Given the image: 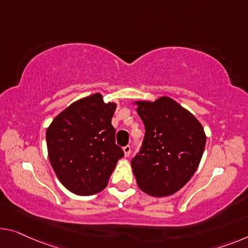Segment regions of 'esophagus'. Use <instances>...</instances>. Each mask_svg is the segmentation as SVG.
<instances>
[{
	"mask_svg": "<svg viewBox=\"0 0 248 248\" xmlns=\"http://www.w3.org/2000/svg\"><path fill=\"white\" fill-rule=\"evenodd\" d=\"M130 153H131V147L130 146H125L124 147V157H129L130 156Z\"/></svg>",
	"mask_w": 248,
	"mask_h": 248,
	"instance_id": "1",
	"label": "esophagus"
}]
</instances>
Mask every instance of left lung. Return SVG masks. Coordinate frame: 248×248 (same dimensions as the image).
I'll use <instances>...</instances> for the list:
<instances>
[{
  "label": "left lung",
  "instance_id": "left-lung-1",
  "mask_svg": "<svg viewBox=\"0 0 248 248\" xmlns=\"http://www.w3.org/2000/svg\"><path fill=\"white\" fill-rule=\"evenodd\" d=\"M135 103L146 130L141 149L131 160L137 185L155 197L175 194L201 162L204 128L193 113L168 97Z\"/></svg>",
  "mask_w": 248,
  "mask_h": 248
}]
</instances>
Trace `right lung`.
Listing matches in <instances>:
<instances>
[{
	"mask_svg": "<svg viewBox=\"0 0 248 248\" xmlns=\"http://www.w3.org/2000/svg\"><path fill=\"white\" fill-rule=\"evenodd\" d=\"M117 105L94 93L73 102L46 130L49 160L61 184L79 196L105 189L124 150L111 119Z\"/></svg>",
	"mask_w": 248,
	"mask_h": 248,
	"instance_id": "1",
	"label": "right lung"
}]
</instances>
